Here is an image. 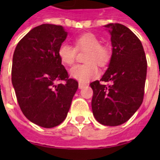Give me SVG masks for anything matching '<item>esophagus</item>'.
<instances>
[{"instance_id":"1","label":"esophagus","mask_w":160,"mask_h":160,"mask_svg":"<svg viewBox=\"0 0 160 160\" xmlns=\"http://www.w3.org/2000/svg\"><path fill=\"white\" fill-rule=\"evenodd\" d=\"M85 84H83V83H79V89H83V88L85 86Z\"/></svg>"}]
</instances>
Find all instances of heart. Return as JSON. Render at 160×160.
I'll return each instance as SVG.
<instances>
[{"instance_id": "b5f03b06", "label": "heart", "mask_w": 160, "mask_h": 160, "mask_svg": "<svg viewBox=\"0 0 160 160\" xmlns=\"http://www.w3.org/2000/svg\"><path fill=\"white\" fill-rule=\"evenodd\" d=\"M75 48L69 44H61L58 49V56L63 64L71 65L75 60L76 51H86L85 65H78L70 70V76L80 83H85L99 75L95 65L104 67L109 63L111 51L109 46L100 45V40L92 33H85L75 39Z\"/></svg>"}]
</instances>
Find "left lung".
I'll list each match as a JSON object with an SVG mask.
<instances>
[{"mask_svg": "<svg viewBox=\"0 0 160 160\" xmlns=\"http://www.w3.org/2000/svg\"><path fill=\"white\" fill-rule=\"evenodd\" d=\"M110 34L112 55L100 81L90 84L93 114L99 123L117 126L129 120L143 102L147 60L139 39L124 25L105 26Z\"/></svg>", "mask_w": 160, "mask_h": 160, "instance_id": "1", "label": "left lung"}]
</instances>
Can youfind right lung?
<instances>
[{
    "instance_id": "1",
    "label": "right lung",
    "mask_w": 160,
    "mask_h": 160,
    "mask_svg": "<svg viewBox=\"0 0 160 160\" xmlns=\"http://www.w3.org/2000/svg\"><path fill=\"white\" fill-rule=\"evenodd\" d=\"M67 35L63 26L42 24L29 31L14 51L11 81L18 104L30 121L43 128L65 120L79 85L68 78L58 56Z\"/></svg>"
}]
</instances>
